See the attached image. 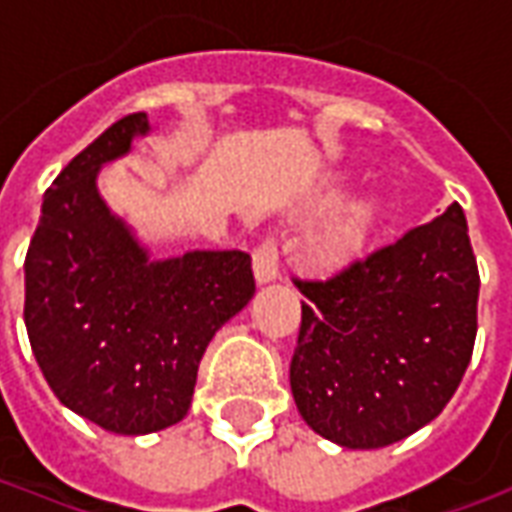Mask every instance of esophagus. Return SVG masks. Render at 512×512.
Returning <instances> with one entry per match:
<instances>
[{"label": "esophagus", "mask_w": 512, "mask_h": 512, "mask_svg": "<svg viewBox=\"0 0 512 512\" xmlns=\"http://www.w3.org/2000/svg\"><path fill=\"white\" fill-rule=\"evenodd\" d=\"M255 277L257 282H274L279 277V246L277 238H263L255 249Z\"/></svg>", "instance_id": "1"}]
</instances>
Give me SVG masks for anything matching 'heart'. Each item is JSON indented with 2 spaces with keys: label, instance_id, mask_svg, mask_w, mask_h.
Here are the masks:
<instances>
[{
  "label": "heart",
  "instance_id": "b5f03b06",
  "mask_svg": "<svg viewBox=\"0 0 512 512\" xmlns=\"http://www.w3.org/2000/svg\"><path fill=\"white\" fill-rule=\"evenodd\" d=\"M378 219V205L370 197L345 202L343 208L332 213V219L326 222L321 235V252L326 257H340L354 252L362 244L367 233L373 230Z\"/></svg>",
  "mask_w": 512,
  "mask_h": 512
}]
</instances>
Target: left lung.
Returning <instances> with one entry per match:
<instances>
[{"label": "left lung", "mask_w": 512, "mask_h": 512, "mask_svg": "<svg viewBox=\"0 0 512 512\" xmlns=\"http://www.w3.org/2000/svg\"><path fill=\"white\" fill-rule=\"evenodd\" d=\"M293 285L304 301L290 389L315 433L376 450L439 417L477 337L480 271L458 202L329 277Z\"/></svg>", "instance_id": "8db88e82"}]
</instances>
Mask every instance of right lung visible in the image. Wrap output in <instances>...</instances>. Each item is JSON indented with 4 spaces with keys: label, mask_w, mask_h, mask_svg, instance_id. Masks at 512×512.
Listing matches in <instances>:
<instances>
[{
    "label": "right lung",
    "mask_w": 512,
    "mask_h": 512,
    "mask_svg": "<svg viewBox=\"0 0 512 512\" xmlns=\"http://www.w3.org/2000/svg\"><path fill=\"white\" fill-rule=\"evenodd\" d=\"M147 115L120 117L43 194L24 260L29 345L60 403L123 436L186 417L197 367L222 323L255 296L246 252H147L98 194Z\"/></svg>",
    "instance_id": "right-lung-1"
}]
</instances>
